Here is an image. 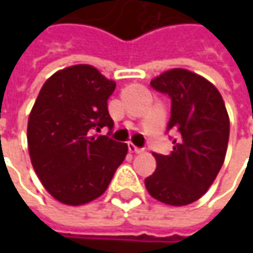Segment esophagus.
I'll return each mask as SVG.
<instances>
[{"instance_id":"esophagus-1","label":"esophagus","mask_w":253,"mask_h":253,"mask_svg":"<svg viewBox=\"0 0 253 253\" xmlns=\"http://www.w3.org/2000/svg\"><path fill=\"white\" fill-rule=\"evenodd\" d=\"M128 151L131 152V153H142V152H143V149L138 148V146H135L133 143H128Z\"/></svg>"}]
</instances>
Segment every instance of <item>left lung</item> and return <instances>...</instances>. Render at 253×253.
Segmentation results:
<instances>
[{
  "label": "left lung",
  "mask_w": 253,
  "mask_h": 253,
  "mask_svg": "<svg viewBox=\"0 0 253 253\" xmlns=\"http://www.w3.org/2000/svg\"><path fill=\"white\" fill-rule=\"evenodd\" d=\"M151 85L171 98L168 128L177 131L169 155L153 153L156 170L145 179L152 197L181 207L197 201L225 161L229 117L217 87L186 69L163 72Z\"/></svg>",
  "instance_id": "left-lung-1"
}]
</instances>
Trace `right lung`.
<instances>
[{"label":"right lung","instance_id":"1","mask_svg":"<svg viewBox=\"0 0 253 253\" xmlns=\"http://www.w3.org/2000/svg\"><path fill=\"white\" fill-rule=\"evenodd\" d=\"M115 82L90 64H74L42 85L28 118V151L46 191L66 206H83L107 190L128 145L92 129L112 128L107 100Z\"/></svg>","mask_w":253,"mask_h":253}]
</instances>
